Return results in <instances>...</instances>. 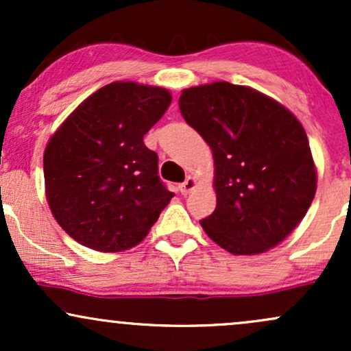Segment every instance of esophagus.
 Segmentation results:
<instances>
[{
    "label": "esophagus",
    "instance_id": "1",
    "mask_svg": "<svg viewBox=\"0 0 351 351\" xmlns=\"http://www.w3.org/2000/svg\"><path fill=\"white\" fill-rule=\"evenodd\" d=\"M196 186V181H195V178H193V176H188L186 180L183 181V183L180 184V191H181V195H188V193H191L193 191V188Z\"/></svg>",
    "mask_w": 351,
    "mask_h": 351
}]
</instances>
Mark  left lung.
<instances>
[{
  "label": "left lung",
  "mask_w": 351,
  "mask_h": 351,
  "mask_svg": "<svg viewBox=\"0 0 351 351\" xmlns=\"http://www.w3.org/2000/svg\"><path fill=\"white\" fill-rule=\"evenodd\" d=\"M180 112L215 156L216 209L206 234L232 254H259L284 241L308 211L317 189L307 134L261 92L229 82L191 87Z\"/></svg>",
  "instance_id": "obj_1"
}]
</instances>
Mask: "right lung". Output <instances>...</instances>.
Instances as JSON below:
<instances>
[{
    "label": "right lung",
    "instance_id": "1",
    "mask_svg": "<svg viewBox=\"0 0 351 351\" xmlns=\"http://www.w3.org/2000/svg\"><path fill=\"white\" fill-rule=\"evenodd\" d=\"M170 102L165 88L108 84L52 135L44 152L47 203L77 243L102 252L134 247L175 196L143 143Z\"/></svg>",
    "mask_w": 351,
    "mask_h": 351
}]
</instances>
